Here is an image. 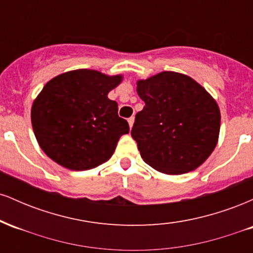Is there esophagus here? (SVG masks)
I'll use <instances>...</instances> for the list:
<instances>
[{"instance_id": "34e87169", "label": "esophagus", "mask_w": 253, "mask_h": 253, "mask_svg": "<svg viewBox=\"0 0 253 253\" xmlns=\"http://www.w3.org/2000/svg\"><path fill=\"white\" fill-rule=\"evenodd\" d=\"M133 124H134V118L130 117V118L128 119V125H129L130 128H132V127H133Z\"/></svg>"}]
</instances>
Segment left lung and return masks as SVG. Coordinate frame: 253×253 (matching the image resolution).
I'll return each instance as SVG.
<instances>
[{
	"label": "left lung",
	"instance_id": "left-lung-1",
	"mask_svg": "<svg viewBox=\"0 0 253 253\" xmlns=\"http://www.w3.org/2000/svg\"><path fill=\"white\" fill-rule=\"evenodd\" d=\"M136 92L145 107L130 134L145 163L167 175H182L205 163L217 144L221 119L210 92L173 71L138 81Z\"/></svg>",
	"mask_w": 253,
	"mask_h": 253
}]
</instances>
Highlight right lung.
Listing matches in <instances>:
<instances>
[{
    "label": "right lung",
    "mask_w": 253,
    "mask_h": 253,
    "mask_svg": "<svg viewBox=\"0 0 253 253\" xmlns=\"http://www.w3.org/2000/svg\"><path fill=\"white\" fill-rule=\"evenodd\" d=\"M121 75L80 69L64 72L45 84L31 110L38 144L52 161L66 169L89 170L114 153L128 123L118 115L108 92Z\"/></svg>",
    "instance_id": "right-lung-1"
}]
</instances>
